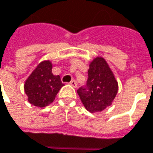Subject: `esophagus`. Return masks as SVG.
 <instances>
[{"mask_svg": "<svg viewBox=\"0 0 153 153\" xmlns=\"http://www.w3.org/2000/svg\"><path fill=\"white\" fill-rule=\"evenodd\" d=\"M72 87H74V88H77V82L74 80V79H73L70 83H69Z\"/></svg>", "mask_w": 153, "mask_h": 153, "instance_id": "1", "label": "esophagus"}]
</instances>
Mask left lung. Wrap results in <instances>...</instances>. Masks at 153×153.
Segmentation results:
<instances>
[{
	"instance_id": "obj_1",
	"label": "left lung",
	"mask_w": 153,
	"mask_h": 153,
	"mask_svg": "<svg viewBox=\"0 0 153 153\" xmlns=\"http://www.w3.org/2000/svg\"><path fill=\"white\" fill-rule=\"evenodd\" d=\"M87 85L77 93L84 107L91 113L101 112L112 104L118 92V83L109 65L102 57L89 64Z\"/></svg>"
}]
</instances>
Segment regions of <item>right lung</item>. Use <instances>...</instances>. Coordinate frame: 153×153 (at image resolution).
<instances>
[{"label": "right lung", "instance_id": "right-lung-1", "mask_svg": "<svg viewBox=\"0 0 153 153\" xmlns=\"http://www.w3.org/2000/svg\"><path fill=\"white\" fill-rule=\"evenodd\" d=\"M52 64L50 60L40 63L24 84L28 101L36 107L44 108L51 104L64 86L59 75H53Z\"/></svg>", "mask_w": 153, "mask_h": 153}]
</instances>
